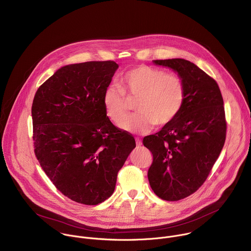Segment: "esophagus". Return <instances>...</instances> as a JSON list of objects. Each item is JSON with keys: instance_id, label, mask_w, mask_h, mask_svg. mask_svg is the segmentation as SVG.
Segmentation results:
<instances>
[{"instance_id": "obj_1", "label": "esophagus", "mask_w": 251, "mask_h": 251, "mask_svg": "<svg viewBox=\"0 0 251 251\" xmlns=\"http://www.w3.org/2000/svg\"><path fill=\"white\" fill-rule=\"evenodd\" d=\"M135 141H136V145H137V146H141V145H142V141H141V139L136 138V139H135Z\"/></svg>"}]
</instances>
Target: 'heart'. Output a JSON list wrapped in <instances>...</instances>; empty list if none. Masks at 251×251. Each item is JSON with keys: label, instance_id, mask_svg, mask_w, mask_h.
I'll list each match as a JSON object with an SVG mask.
<instances>
[{"label": "heart", "instance_id": "1", "mask_svg": "<svg viewBox=\"0 0 251 251\" xmlns=\"http://www.w3.org/2000/svg\"><path fill=\"white\" fill-rule=\"evenodd\" d=\"M119 85L108 86L102 102L107 117L122 124L129 113V101L136 100L137 114L122 128L133 133H147L155 125L170 124L180 113L185 101V84L180 75L164 69L139 65L125 73Z\"/></svg>", "mask_w": 251, "mask_h": 251}]
</instances>
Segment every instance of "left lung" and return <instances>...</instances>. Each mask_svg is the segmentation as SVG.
I'll return each mask as SVG.
<instances>
[{
    "label": "left lung",
    "instance_id": "obj_1",
    "mask_svg": "<svg viewBox=\"0 0 251 251\" xmlns=\"http://www.w3.org/2000/svg\"><path fill=\"white\" fill-rule=\"evenodd\" d=\"M181 76L185 101L178 116L159 132L145 136L153 155L148 179L154 193L174 201L195 193L206 180L226 139L224 102L216 81L194 63L154 60Z\"/></svg>",
    "mask_w": 251,
    "mask_h": 251
}]
</instances>
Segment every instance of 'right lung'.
<instances>
[{
	"mask_svg": "<svg viewBox=\"0 0 251 251\" xmlns=\"http://www.w3.org/2000/svg\"><path fill=\"white\" fill-rule=\"evenodd\" d=\"M119 65H66L42 84L33 100V141L40 165L70 200L95 205L115 190L134 137L115 126L102 102Z\"/></svg>",
	"mask_w": 251,
	"mask_h": 251,
	"instance_id": "obj_1",
	"label": "right lung"
}]
</instances>
